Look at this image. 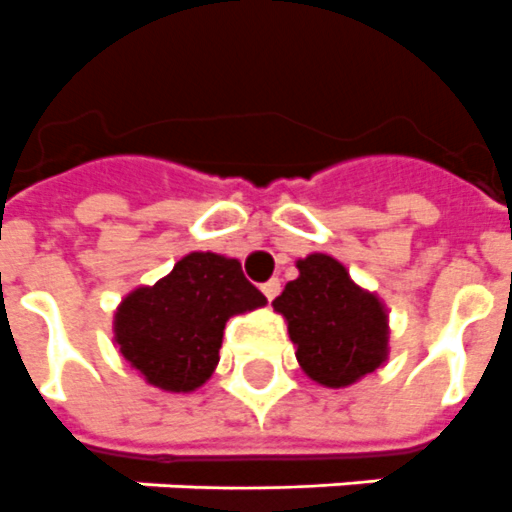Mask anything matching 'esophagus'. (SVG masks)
Segmentation results:
<instances>
[{
    "instance_id": "1",
    "label": "esophagus",
    "mask_w": 512,
    "mask_h": 512,
    "mask_svg": "<svg viewBox=\"0 0 512 512\" xmlns=\"http://www.w3.org/2000/svg\"><path fill=\"white\" fill-rule=\"evenodd\" d=\"M261 293H264V296H267L269 301H272V298H275L277 293H280V280L264 282V285H261Z\"/></svg>"
}]
</instances>
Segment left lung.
Listing matches in <instances>:
<instances>
[{
    "mask_svg": "<svg viewBox=\"0 0 512 512\" xmlns=\"http://www.w3.org/2000/svg\"><path fill=\"white\" fill-rule=\"evenodd\" d=\"M298 277L272 301L288 322L301 370L320 386L346 388L388 359V312L327 253L296 261Z\"/></svg>",
    "mask_w": 512,
    "mask_h": 512,
    "instance_id": "left-lung-1",
    "label": "left lung"
}]
</instances>
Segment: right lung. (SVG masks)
<instances>
[{
	"label": "right lung",
	"mask_w": 512,
	"mask_h": 512,
	"mask_svg": "<svg viewBox=\"0 0 512 512\" xmlns=\"http://www.w3.org/2000/svg\"><path fill=\"white\" fill-rule=\"evenodd\" d=\"M267 304L245 280L240 261L192 251L155 285L134 288L118 304L113 341L142 378L171 394H190L219 365L224 325Z\"/></svg>",
	"instance_id": "right-lung-1"
}]
</instances>
